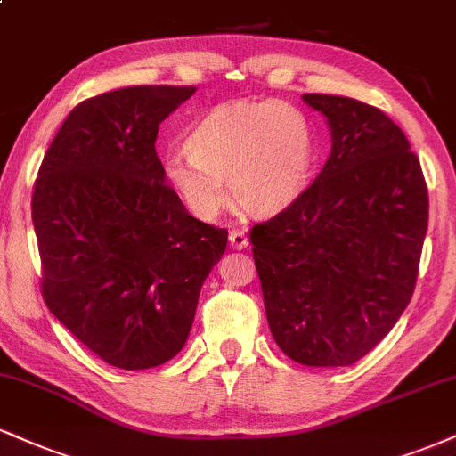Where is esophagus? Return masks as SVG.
Segmentation results:
<instances>
[{
    "instance_id": "obj_1",
    "label": "esophagus",
    "mask_w": 456,
    "mask_h": 456,
    "mask_svg": "<svg viewBox=\"0 0 456 456\" xmlns=\"http://www.w3.org/2000/svg\"><path fill=\"white\" fill-rule=\"evenodd\" d=\"M229 246H232L233 250L246 248V246H248V235L240 232V229H233V232L229 233Z\"/></svg>"
}]
</instances>
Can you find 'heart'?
Returning a JSON list of instances; mask_svg holds the SVG:
<instances>
[{"instance_id":"heart-1","label":"heart","mask_w":456,"mask_h":456,"mask_svg":"<svg viewBox=\"0 0 456 456\" xmlns=\"http://www.w3.org/2000/svg\"><path fill=\"white\" fill-rule=\"evenodd\" d=\"M186 151L163 159V172L183 204L214 221L229 191L252 214H276L308 189L318 138L308 114L281 102H229L206 114Z\"/></svg>"}]
</instances>
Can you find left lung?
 I'll return each mask as SVG.
<instances>
[{
	"label": "left lung",
	"instance_id": "8db88e82",
	"mask_svg": "<svg viewBox=\"0 0 456 456\" xmlns=\"http://www.w3.org/2000/svg\"><path fill=\"white\" fill-rule=\"evenodd\" d=\"M301 100L327 118L331 152L295 204L252 227V255L282 353L344 367L408 308L429 197L419 157L385 112L339 95Z\"/></svg>",
	"mask_w": 456,
	"mask_h": 456
}]
</instances>
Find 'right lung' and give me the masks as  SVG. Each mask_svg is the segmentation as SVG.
I'll list each match as a JSON object with an SVG mask.
<instances>
[{
	"label": "right lung",
	"instance_id": "add662e5",
	"mask_svg": "<svg viewBox=\"0 0 456 456\" xmlns=\"http://www.w3.org/2000/svg\"><path fill=\"white\" fill-rule=\"evenodd\" d=\"M195 86H127L82 102L37 172L31 216L42 295L108 365L148 370L183 350L227 232L166 183L159 123Z\"/></svg>",
	"mask_w": 456,
	"mask_h": 456
}]
</instances>
